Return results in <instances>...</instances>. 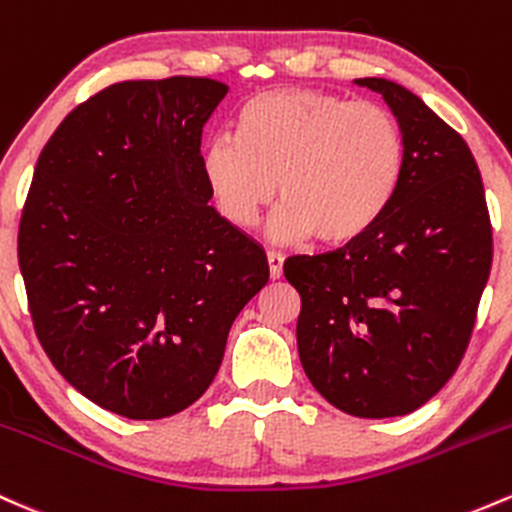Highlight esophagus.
<instances>
[{"label": "esophagus", "mask_w": 512, "mask_h": 512, "mask_svg": "<svg viewBox=\"0 0 512 512\" xmlns=\"http://www.w3.org/2000/svg\"><path fill=\"white\" fill-rule=\"evenodd\" d=\"M267 265H269V277L279 279L284 274V257L279 252H267Z\"/></svg>", "instance_id": "34e87169"}]
</instances>
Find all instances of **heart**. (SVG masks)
Wrapping results in <instances>:
<instances>
[{"label": "heart", "mask_w": 512, "mask_h": 512, "mask_svg": "<svg viewBox=\"0 0 512 512\" xmlns=\"http://www.w3.org/2000/svg\"><path fill=\"white\" fill-rule=\"evenodd\" d=\"M403 170L401 128L376 101L320 89H274L247 101L238 138L223 133L201 153L218 213L252 228L282 189L279 240L342 247L367 235L389 209Z\"/></svg>", "instance_id": "heart-1"}]
</instances>
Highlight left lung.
<instances>
[{"label":"left lung","instance_id":"1","mask_svg":"<svg viewBox=\"0 0 512 512\" xmlns=\"http://www.w3.org/2000/svg\"><path fill=\"white\" fill-rule=\"evenodd\" d=\"M384 97L403 170L381 221L355 243L284 262L301 296L299 357L328 403L357 418L406 415L457 372L493 260L484 184L469 145L401 84Z\"/></svg>","mask_w":512,"mask_h":512}]
</instances>
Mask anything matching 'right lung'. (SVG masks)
<instances>
[{
	"instance_id": "right-lung-1",
	"label": "right lung",
	"mask_w": 512,
	"mask_h": 512,
	"mask_svg": "<svg viewBox=\"0 0 512 512\" xmlns=\"http://www.w3.org/2000/svg\"><path fill=\"white\" fill-rule=\"evenodd\" d=\"M209 77L128 80L65 116L19 223L33 328L82 396L160 420L204 396L228 330L267 284L265 250L209 206Z\"/></svg>"
}]
</instances>
